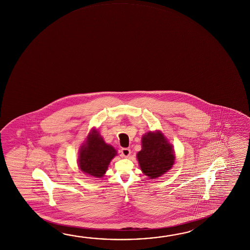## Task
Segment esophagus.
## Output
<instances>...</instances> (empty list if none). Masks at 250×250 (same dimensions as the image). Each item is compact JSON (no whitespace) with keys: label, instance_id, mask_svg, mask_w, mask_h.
I'll return each mask as SVG.
<instances>
[{"label":"esophagus","instance_id":"34e87169","mask_svg":"<svg viewBox=\"0 0 250 250\" xmlns=\"http://www.w3.org/2000/svg\"><path fill=\"white\" fill-rule=\"evenodd\" d=\"M121 154H122L124 158H128L129 156L131 155V150L129 148H122L121 149Z\"/></svg>","mask_w":250,"mask_h":250}]
</instances>
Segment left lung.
I'll return each mask as SVG.
<instances>
[{
	"label": "left lung",
	"mask_w": 250,
	"mask_h": 250,
	"mask_svg": "<svg viewBox=\"0 0 250 250\" xmlns=\"http://www.w3.org/2000/svg\"><path fill=\"white\" fill-rule=\"evenodd\" d=\"M142 149L137 159L145 175L153 180L162 176L174 164L175 155L172 145L160 131H149L142 137Z\"/></svg>",
	"instance_id": "obj_1"
}]
</instances>
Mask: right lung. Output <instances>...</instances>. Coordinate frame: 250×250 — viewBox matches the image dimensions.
<instances>
[{
    "instance_id": "obj_1",
    "label": "right lung",
    "mask_w": 250,
    "mask_h": 250,
    "mask_svg": "<svg viewBox=\"0 0 250 250\" xmlns=\"http://www.w3.org/2000/svg\"><path fill=\"white\" fill-rule=\"evenodd\" d=\"M117 151L104 141L99 131L92 129L79 151L78 167L83 173L95 178H102Z\"/></svg>"
}]
</instances>
